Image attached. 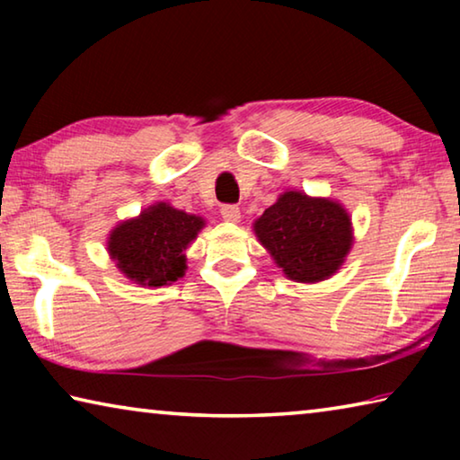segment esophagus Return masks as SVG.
Returning <instances> with one entry per match:
<instances>
[{"mask_svg": "<svg viewBox=\"0 0 460 460\" xmlns=\"http://www.w3.org/2000/svg\"><path fill=\"white\" fill-rule=\"evenodd\" d=\"M221 217L227 223H239L241 221V211H239V207H235V205H225L223 208H221Z\"/></svg>", "mask_w": 460, "mask_h": 460, "instance_id": "1", "label": "esophagus"}]
</instances>
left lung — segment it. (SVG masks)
Wrapping results in <instances>:
<instances>
[{
    "instance_id": "obj_1",
    "label": "left lung",
    "mask_w": 460,
    "mask_h": 460,
    "mask_svg": "<svg viewBox=\"0 0 460 460\" xmlns=\"http://www.w3.org/2000/svg\"><path fill=\"white\" fill-rule=\"evenodd\" d=\"M253 233L282 274L300 284L332 278L353 247L351 215L339 200L286 190L260 219Z\"/></svg>"
}]
</instances>
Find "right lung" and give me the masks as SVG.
<instances>
[{"label": "right lung", "instance_id": "right-lung-1", "mask_svg": "<svg viewBox=\"0 0 460 460\" xmlns=\"http://www.w3.org/2000/svg\"><path fill=\"white\" fill-rule=\"evenodd\" d=\"M205 225L200 215L154 202L109 231L107 253L129 282L142 288L170 286L184 276L186 247Z\"/></svg>", "mask_w": 460, "mask_h": 460}]
</instances>
